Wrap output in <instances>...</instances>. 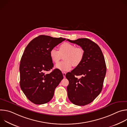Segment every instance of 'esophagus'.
<instances>
[{"instance_id":"obj_1","label":"esophagus","mask_w":127,"mask_h":127,"mask_svg":"<svg viewBox=\"0 0 127 127\" xmlns=\"http://www.w3.org/2000/svg\"><path fill=\"white\" fill-rule=\"evenodd\" d=\"M62 73H63V75L64 77L65 78V75H66V72H62Z\"/></svg>"}]
</instances>
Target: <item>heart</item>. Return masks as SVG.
Segmentation results:
<instances>
[{
  "label": "heart",
  "mask_w": 127,
  "mask_h": 127,
  "mask_svg": "<svg viewBox=\"0 0 127 127\" xmlns=\"http://www.w3.org/2000/svg\"><path fill=\"white\" fill-rule=\"evenodd\" d=\"M84 51L81 47H76L75 45L65 42L59 47V51L52 48L49 53V55L52 62L58 63L64 56V61L56 64V68L63 71L70 70L72 65L77 66L82 62L84 57Z\"/></svg>",
  "instance_id": "heart-1"
}]
</instances>
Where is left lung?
Returning <instances> with one entry per match:
<instances>
[{
  "label": "left lung",
  "instance_id": "left-lung-1",
  "mask_svg": "<svg viewBox=\"0 0 127 127\" xmlns=\"http://www.w3.org/2000/svg\"><path fill=\"white\" fill-rule=\"evenodd\" d=\"M67 41L80 46L84 51L81 63L65 75L69 81L68 97L75 105H85L93 101L101 92L106 71L104 58L99 47L88 39ZM80 75L79 79L75 77Z\"/></svg>",
  "mask_w": 127,
  "mask_h": 127
}]
</instances>
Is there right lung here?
Segmentation results:
<instances>
[{
  "mask_svg": "<svg viewBox=\"0 0 127 127\" xmlns=\"http://www.w3.org/2000/svg\"><path fill=\"white\" fill-rule=\"evenodd\" d=\"M66 39L40 35L26 47L20 65V86L26 97L32 103L42 104L50 101L54 91L63 79L61 71L52 69L54 64L50 50Z\"/></svg>",
  "mask_w": 127,
  "mask_h": 127,
  "instance_id": "1",
  "label": "right lung"
}]
</instances>
